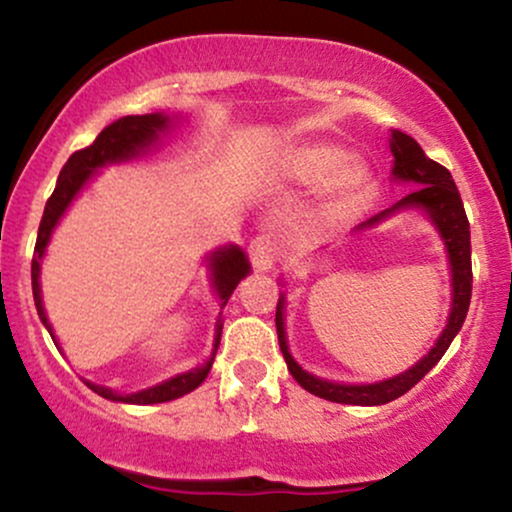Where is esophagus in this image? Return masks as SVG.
Instances as JSON below:
<instances>
[{
    "instance_id": "obj_1",
    "label": "esophagus",
    "mask_w": 512,
    "mask_h": 512,
    "mask_svg": "<svg viewBox=\"0 0 512 512\" xmlns=\"http://www.w3.org/2000/svg\"><path fill=\"white\" fill-rule=\"evenodd\" d=\"M250 262L252 267H255V272H269V269L274 267V260H276V250H274V243L269 238H257L250 243Z\"/></svg>"
}]
</instances>
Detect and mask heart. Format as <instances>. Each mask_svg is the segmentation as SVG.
<instances>
[{
  "mask_svg": "<svg viewBox=\"0 0 512 512\" xmlns=\"http://www.w3.org/2000/svg\"><path fill=\"white\" fill-rule=\"evenodd\" d=\"M289 168L305 185L325 180L322 209L334 223L354 221L370 207L375 197L373 173L366 161L346 156L342 146L330 142H308L289 154Z\"/></svg>",
  "mask_w": 512,
  "mask_h": 512,
  "instance_id": "heart-1",
  "label": "heart"
}]
</instances>
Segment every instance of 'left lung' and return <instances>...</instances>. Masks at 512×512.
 <instances>
[{
  "label": "left lung",
  "mask_w": 512,
  "mask_h": 512,
  "mask_svg": "<svg viewBox=\"0 0 512 512\" xmlns=\"http://www.w3.org/2000/svg\"><path fill=\"white\" fill-rule=\"evenodd\" d=\"M392 156V173L390 180L397 185H409V195H404L399 202L392 204L390 209L380 211L373 219L358 223L354 228V236L378 228L380 223L395 219L399 214H416L426 216L431 226L436 228L440 243H443L445 255H448L450 269V313L445 322L443 332L436 339V344L428 349L426 356H421L414 366L404 370V373L392 375V378L378 380V383H337V380L320 378V375L308 373L296 358L291 356L289 337H286V293H279V303H276V334H279L281 354L286 358V366L298 385L308 390L310 395L330 399L337 404H356V407H378L387 404L392 399L402 397L404 392L411 390L421 378L443 358L452 339L462 330V322L467 317L469 301H472V243H469V221L464 214L460 190H457L455 180L440 163L431 161L424 154L419 144L409 137V134L392 129L390 142ZM322 252V250H317ZM284 279H279V284ZM284 286V284H281Z\"/></svg>",
  "instance_id": "8db88e82"
}]
</instances>
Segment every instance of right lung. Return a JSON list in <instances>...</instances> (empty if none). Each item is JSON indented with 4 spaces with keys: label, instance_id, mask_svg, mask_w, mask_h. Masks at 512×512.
<instances>
[{
    "label": "right lung",
    "instance_id": "1",
    "mask_svg": "<svg viewBox=\"0 0 512 512\" xmlns=\"http://www.w3.org/2000/svg\"><path fill=\"white\" fill-rule=\"evenodd\" d=\"M182 113L168 115V113H149V115H127L115 120L113 125H108L101 134L96 137V142L86 149L76 151V154L69 156V161L64 163L60 178H57L55 192L48 199L43 211V221H40L38 228V240H35V255L31 264V281H33V301L35 310H38L40 322L45 325V330L50 332L52 342L57 344L55 330H52L48 313H45L43 305V289H40V269H43V257L48 252V245L52 240V233L60 226L69 207L74 204V199L84 192V187L101 173L103 168L108 166H122V163L139 161V158H146L156 154L161 149L163 139L173 132L175 127L180 125ZM209 269V281L211 289H214L216 298H219L221 313L216 317L214 327V346H211V354L202 366H195L185 373L173 375V378L161 380V383L144 387V390L137 392H117L108 385L91 383V380H84V383L91 387L96 395H101L110 402L120 404H161L170 402V399H178L187 392H192L195 387L204 383V378L209 375L211 363H214L216 351H219L221 344V330H223V308H226L228 298L236 291V286L252 272L248 255L240 245H219V248L209 250L207 257H204ZM60 349V344H57Z\"/></svg>",
    "mask_w": 512,
    "mask_h": 512
}]
</instances>
